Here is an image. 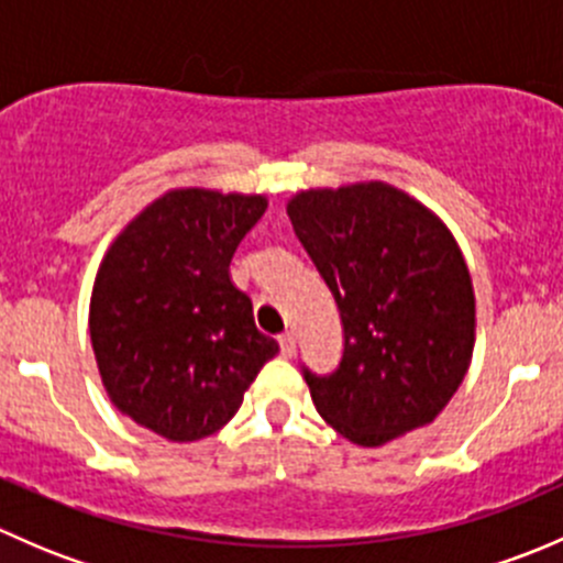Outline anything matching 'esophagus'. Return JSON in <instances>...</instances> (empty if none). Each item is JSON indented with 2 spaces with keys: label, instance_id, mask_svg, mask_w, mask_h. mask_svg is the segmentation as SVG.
<instances>
[{
  "label": "esophagus",
  "instance_id": "34e87169",
  "mask_svg": "<svg viewBox=\"0 0 563 563\" xmlns=\"http://www.w3.org/2000/svg\"><path fill=\"white\" fill-rule=\"evenodd\" d=\"M277 343H280V354L283 356H294V354H297V338H294L291 332L280 334V338H277Z\"/></svg>",
  "mask_w": 563,
  "mask_h": 563
}]
</instances>
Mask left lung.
Wrapping results in <instances>:
<instances>
[{
	"label": "left lung",
	"instance_id": "left-lung-1",
	"mask_svg": "<svg viewBox=\"0 0 563 563\" xmlns=\"http://www.w3.org/2000/svg\"><path fill=\"white\" fill-rule=\"evenodd\" d=\"M286 209L343 321L338 371H302L316 411L360 446L433 422L474 354V286L455 236L387 181L302 190Z\"/></svg>",
	"mask_w": 563,
	"mask_h": 563
}]
</instances>
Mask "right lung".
Masks as SVG:
<instances>
[{"label": "right lung", "instance_id": "obj_1", "mask_svg": "<svg viewBox=\"0 0 563 563\" xmlns=\"http://www.w3.org/2000/svg\"><path fill=\"white\" fill-rule=\"evenodd\" d=\"M264 196L168 190L111 242L89 302V338L113 406L168 441L212 435L280 351L255 329L229 264Z\"/></svg>", "mask_w": 563, "mask_h": 563}]
</instances>
